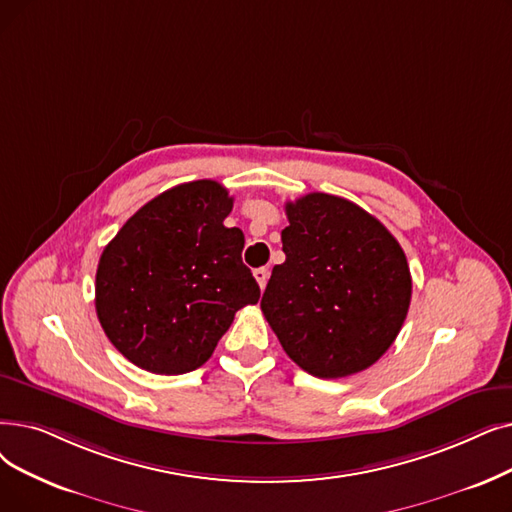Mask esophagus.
<instances>
[{
	"label": "esophagus",
	"mask_w": 512,
	"mask_h": 512,
	"mask_svg": "<svg viewBox=\"0 0 512 512\" xmlns=\"http://www.w3.org/2000/svg\"><path fill=\"white\" fill-rule=\"evenodd\" d=\"M253 276H255V280H257V284H259V288L263 291L265 284H268V276H270L268 268H257V270L253 272Z\"/></svg>",
	"instance_id": "obj_1"
}]
</instances>
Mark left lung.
Listing matches in <instances>:
<instances>
[{"label": "left lung", "mask_w": 512, "mask_h": 512, "mask_svg": "<svg viewBox=\"0 0 512 512\" xmlns=\"http://www.w3.org/2000/svg\"><path fill=\"white\" fill-rule=\"evenodd\" d=\"M284 211L286 259L265 286L263 316L305 372L318 379L362 372L408 316L406 255L379 219L347 198L311 192Z\"/></svg>", "instance_id": "left-lung-1"}]
</instances>
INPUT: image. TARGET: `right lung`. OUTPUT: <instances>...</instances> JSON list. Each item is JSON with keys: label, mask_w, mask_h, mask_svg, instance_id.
Returning a JSON list of instances; mask_svg holds the SVG:
<instances>
[{"label": "right lung", "mask_w": 512, "mask_h": 512, "mask_svg": "<svg viewBox=\"0 0 512 512\" xmlns=\"http://www.w3.org/2000/svg\"><path fill=\"white\" fill-rule=\"evenodd\" d=\"M234 198L213 180L175 186L133 213L96 272V314L125 358L154 374L203 366L234 314L259 301L242 263L244 234L226 228Z\"/></svg>", "instance_id": "add662e5"}]
</instances>
